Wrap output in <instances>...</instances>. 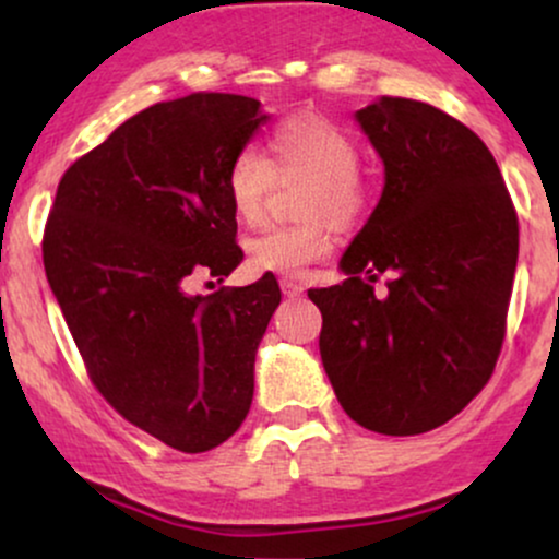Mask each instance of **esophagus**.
Wrapping results in <instances>:
<instances>
[{"label":"esophagus","mask_w":559,"mask_h":559,"mask_svg":"<svg viewBox=\"0 0 559 559\" xmlns=\"http://www.w3.org/2000/svg\"><path fill=\"white\" fill-rule=\"evenodd\" d=\"M281 292H284V297H288V299H297V297H301V292H305V288H301L297 281L284 278L281 281Z\"/></svg>","instance_id":"esophagus-1"}]
</instances>
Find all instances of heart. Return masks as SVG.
Returning a JSON list of instances; mask_svg holds the SVG:
<instances>
[{
    "mask_svg": "<svg viewBox=\"0 0 559 559\" xmlns=\"http://www.w3.org/2000/svg\"><path fill=\"white\" fill-rule=\"evenodd\" d=\"M360 146L342 126L320 115H292L273 128L265 141V157L241 150L230 159L226 194L241 223L262 215L273 178H310L305 217H329L333 226L349 228L368 213L370 194L362 183ZM331 228L325 221L307 226H271L247 241L249 265L260 273L299 275L307 265L331 252Z\"/></svg>",
    "mask_w": 559,
    "mask_h": 559,
    "instance_id": "b5f03b06",
    "label": "heart"
}]
</instances>
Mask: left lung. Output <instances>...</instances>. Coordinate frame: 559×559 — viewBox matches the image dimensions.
Returning <instances> with one entry per match:
<instances>
[{
  "label": "left lung",
  "instance_id": "obj_1",
  "mask_svg": "<svg viewBox=\"0 0 559 559\" xmlns=\"http://www.w3.org/2000/svg\"><path fill=\"white\" fill-rule=\"evenodd\" d=\"M383 191L342 254L344 284L310 288L320 360L352 420L415 436L452 420L497 365L518 265V215L497 159L426 102L355 112ZM383 274L381 295L372 284Z\"/></svg>",
  "mask_w": 559,
  "mask_h": 559
}]
</instances>
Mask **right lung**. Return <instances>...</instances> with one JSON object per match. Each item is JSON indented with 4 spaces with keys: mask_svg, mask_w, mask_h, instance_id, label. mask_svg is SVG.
I'll return each mask as SVG.
<instances>
[{
    "mask_svg": "<svg viewBox=\"0 0 559 559\" xmlns=\"http://www.w3.org/2000/svg\"><path fill=\"white\" fill-rule=\"evenodd\" d=\"M189 94L128 118L75 159L44 230V271L94 386L141 431L199 454L239 431L278 281L191 294L243 260L226 173L271 115Z\"/></svg>",
    "mask_w": 559,
    "mask_h": 559,
    "instance_id": "add662e5",
    "label": "right lung"
}]
</instances>
